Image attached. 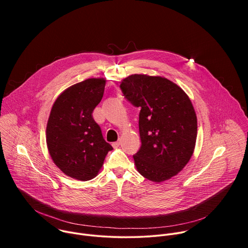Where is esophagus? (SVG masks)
Wrapping results in <instances>:
<instances>
[{
    "mask_svg": "<svg viewBox=\"0 0 248 248\" xmlns=\"http://www.w3.org/2000/svg\"><path fill=\"white\" fill-rule=\"evenodd\" d=\"M120 144H121V143H120V141H116V142H114L112 145H113V147H114V148H118V147L120 146Z\"/></svg>",
    "mask_w": 248,
    "mask_h": 248,
    "instance_id": "34e87169",
    "label": "esophagus"
}]
</instances>
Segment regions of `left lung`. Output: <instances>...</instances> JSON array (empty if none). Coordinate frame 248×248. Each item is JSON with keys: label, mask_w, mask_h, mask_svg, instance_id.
<instances>
[{"label": "left lung", "mask_w": 248, "mask_h": 248, "mask_svg": "<svg viewBox=\"0 0 248 248\" xmlns=\"http://www.w3.org/2000/svg\"><path fill=\"white\" fill-rule=\"evenodd\" d=\"M120 87L124 98L140 108L141 147L133 156L138 172L155 183L178 174L196 142L197 118L190 99L162 77L131 75Z\"/></svg>", "instance_id": "left-lung-1"}]
</instances>
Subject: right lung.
<instances>
[{
    "mask_svg": "<svg viewBox=\"0 0 248 248\" xmlns=\"http://www.w3.org/2000/svg\"><path fill=\"white\" fill-rule=\"evenodd\" d=\"M105 84L104 78H88L68 87L55 101L47 123L46 142L53 162L78 181L94 179L113 149L92 117Z\"/></svg>",
    "mask_w": 248,
    "mask_h": 248,
    "instance_id": "1",
    "label": "right lung"
}]
</instances>
